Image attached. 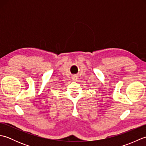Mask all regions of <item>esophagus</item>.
Listing matches in <instances>:
<instances>
[{
  "label": "esophagus",
  "mask_w": 146,
  "mask_h": 146,
  "mask_svg": "<svg viewBox=\"0 0 146 146\" xmlns=\"http://www.w3.org/2000/svg\"><path fill=\"white\" fill-rule=\"evenodd\" d=\"M72 78L73 80H76L77 79H78V76L77 75H73L72 76Z\"/></svg>",
  "instance_id": "obj_1"
}]
</instances>
